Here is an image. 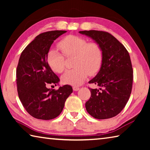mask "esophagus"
I'll list each match as a JSON object with an SVG mask.
<instances>
[{
    "mask_svg": "<svg viewBox=\"0 0 150 150\" xmlns=\"http://www.w3.org/2000/svg\"><path fill=\"white\" fill-rule=\"evenodd\" d=\"M73 91H78L79 89V87H77V86H73Z\"/></svg>",
    "mask_w": 150,
    "mask_h": 150,
    "instance_id": "esophagus-1",
    "label": "esophagus"
}]
</instances>
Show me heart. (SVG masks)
<instances>
[{"instance_id": "1", "label": "heart", "mask_w": 150, "mask_h": 150, "mask_svg": "<svg viewBox=\"0 0 150 150\" xmlns=\"http://www.w3.org/2000/svg\"><path fill=\"white\" fill-rule=\"evenodd\" d=\"M65 57L75 55L74 69L67 71L62 76L65 84L80 85L88 75H94L100 69L103 61V52L95 42H88L85 38L69 35L58 44ZM47 62L54 72L63 73L65 69V58L58 51L52 49L47 53Z\"/></svg>"}]
</instances>
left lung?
Returning <instances> with one entry per match:
<instances>
[{"instance_id": "obj_1", "label": "left lung", "mask_w": 150, "mask_h": 150, "mask_svg": "<svg viewBox=\"0 0 150 150\" xmlns=\"http://www.w3.org/2000/svg\"><path fill=\"white\" fill-rule=\"evenodd\" d=\"M91 37L102 47L103 61L98 74L88 83L100 88H88L91 96L86 110L96 119H108L118 115L130 98L133 69L126 47L110 33L98 30L80 31Z\"/></svg>"}]
</instances>
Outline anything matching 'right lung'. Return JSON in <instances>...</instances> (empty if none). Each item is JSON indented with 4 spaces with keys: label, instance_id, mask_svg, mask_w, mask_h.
Segmentation results:
<instances>
[{
    "label": "right lung",
    "instance_id": "1",
    "mask_svg": "<svg viewBox=\"0 0 150 150\" xmlns=\"http://www.w3.org/2000/svg\"><path fill=\"white\" fill-rule=\"evenodd\" d=\"M65 32L54 30L42 33L20 55L16 68L18 94L24 108L34 118L47 120L57 117L73 92L71 86L68 85L57 90L47 88L59 81L48 65L47 53L54 40Z\"/></svg>",
    "mask_w": 150,
    "mask_h": 150
}]
</instances>
